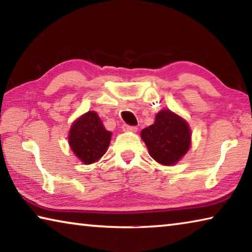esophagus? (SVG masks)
<instances>
[{
	"label": "esophagus",
	"instance_id": "1",
	"mask_svg": "<svg viewBox=\"0 0 252 252\" xmlns=\"http://www.w3.org/2000/svg\"><path fill=\"white\" fill-rule=\"evenodd\" d=\"M123 131H131V132H136L138 131V127L134 126H127V125H123L122 126Z\"/></svg>",
	"mask_w": 252,
	"mask_h": 252
}]
</instances>
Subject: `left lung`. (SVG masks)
I'll use <instances>...</instances> for the list:
<instances>
[{"label":"left lung","mask_w":252,"mask_h":252,"mask_svg":"<svg viewBox=\"0 0 252 252\" xmlns=\"http://www.w3.org/2000/svg\"><path fill=\"white\" fill-rule=\"evenodd\" d=\"M150 156L163 165L176 164L190 148L191 131L181 117L170 110H161L152 126L141 131Z\"/></svg>","instance_id":"8db88e82"}]
</instances>
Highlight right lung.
Listing matches in <instances>:
<instances>
[{"label":"right lung","mask_w":252,"mask_h":252,"mask_svg":"<svg viewBox=\"0 0 252 252\" xmlns=\"http://www.w3.org/2000/svg\"><path fill=\"white\" fill-rule=\"evenodd\" d=\"M111 132L94 111H89L73 122L69 133L71 150L84 164L94 163L108 150Z\"/></svg>","instance_id":"add662e5"}]
</instances>
